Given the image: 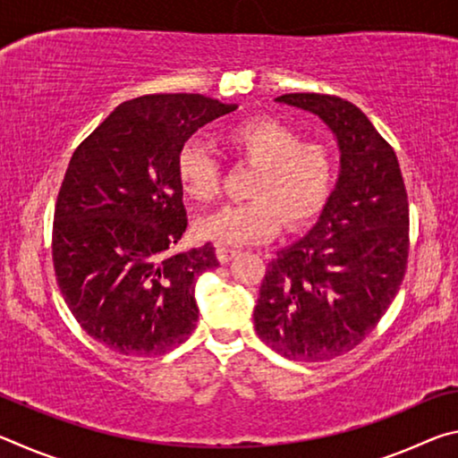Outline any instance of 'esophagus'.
<instances>
[{"mask_svg":"<svg viewBox=\"0 0 458 458\" xmlns=\"http://www.w3.org/2000/svg\"><path fill=\"white\" fill-rule=\"evenodd\" d=\"M238 254L236 248H230V246H216V257L222 262V265H226L232 259H234Z\"/></svg>","mask_w":458,"mask_h":458,"instance_id":"1","label":"esophagus"}]
</instances>
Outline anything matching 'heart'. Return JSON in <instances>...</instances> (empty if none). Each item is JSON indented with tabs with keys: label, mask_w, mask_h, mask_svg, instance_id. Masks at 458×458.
I'll return each instance as SVG.
<instances>
[{
	"label": "heart",
	"mask_w": 458,
	"mask_h": 458,
	"mask_svg": "<svg viewBox=\"0 0 458 458\" xmlns=\"http://www.w3.org/2000/svg\"><path fill=\"white\" fill-rule=\"evenodd\" d=\"M232 159L257 167L246 204H228L198 220V234L218 246L257 244L276 234L281 222L301 228L323 212L335 183V157L325 143L303 141L297 131L270 117H250L222 137ZM175 175L190 199L210 201L220 188V167L198 143H185Z\"/></svg>",
	"instance_id": "1"
}]
</instances>
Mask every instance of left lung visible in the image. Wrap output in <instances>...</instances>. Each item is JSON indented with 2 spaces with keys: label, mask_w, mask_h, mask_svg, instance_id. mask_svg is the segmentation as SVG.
<instances>
[{
  "label": "left lung",
  "mask_w": 458,
  "mask_h": 458,
  "mask_svg": "<svg viewBox=\"0 0 458 458\" xmlns=\"http://www.w3.org/2000/svg\"><path fill=\"white\" fill-rule=\"evenodd\" d=\"M278 103L319 117L341 167L319 220L268 262L254 307L259 337L286 360L327 361L366 339L408 262V193L398 157L350 100L293 92Z\"/></svg>",
  "instance_id": "left-lung-1"
}]
</instances>
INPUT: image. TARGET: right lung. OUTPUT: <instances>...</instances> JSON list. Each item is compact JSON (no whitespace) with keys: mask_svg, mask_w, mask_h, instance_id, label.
Here are the masks:
<instances>
[{"mask_svg":"<svg viewBox=\"0 0 458 458\" xmlns=\"http://www.w3.org/2000/svg\"><path fill=\"white\" fill-rule=\"evenodd\" d=\"M232 111L204 95H145L72 153L54 210V270L74 319L111 352L161 355L196 327V278L220 262L210 242L169 252L188 228L175 159Z\"/></svg>","mask_w":458,"mask_h":458,"instance_id":"add662e5","label":"right lung"}]
</instances>
